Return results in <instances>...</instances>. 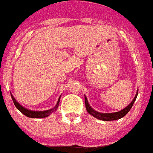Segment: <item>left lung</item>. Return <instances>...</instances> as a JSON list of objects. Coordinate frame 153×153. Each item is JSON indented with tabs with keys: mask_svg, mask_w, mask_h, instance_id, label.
<instances>
[{
	"mask_svg": "<svg viewBox=\"0 0 153 153\" xmlns=\"http://www.w3.org/2000/svg\"><path fill=\"white\" fill-rule=\"evenodd\" d=\"M138 94V91L137 92L136 95H135L134 98L132 100V102L129 104L127 107H125V109H123L122 110L119 111V112H112V113H101V112H97L94 109H93L91 107L90 104L88 103V99H87L86 96H85V106H86V109L88 111V113L90 115H91L92 116L95 117L96 118L99 120H102V121H114V120H118L120 118H123L125 115H126V114L128 113L130 111V109H131L133 104L134 102V101L136 100Z\"/></svg>",
	"mask_w": 153,
	"mask_h": 153,
	"instance_id": "1",
	"label": "left lung"
}]
</instances>
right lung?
Wrapping results in <instances>:
<instances>
[{
  "instance_id": "add662e5",
  "label": "right lung",
  "mask_w": 153,
  "mask_h": 153,
  "mask_svg": "<svg viewBox=\"0 0 153 153\" xmlns=\"http://www.w3.org/2000/svg\"><path fill=\"white\" fill-rule=\"evenodd\" d=\"M11 94V93H10ZM11 97H12L13 101V103L15 105V106L16 107L17 109L20 111L23 115H25V116L28 117V118H46V117L49 116L51 113H53V112L56 111L57 108L59 106V100L60 97L58 100V102H57L56 105L55 107H53V109H49V110H45V111H32L29 110V109H26L25 107H23L22 105H21L16 100L15 98L13 97L12 94H11Z\"/></svg>"
}]
</instances>
